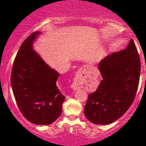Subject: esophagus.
Listing matches in <instances>:
<instances>
[{"label":"esophagus","mask_w":146,"mask_h":146,"mask_svg":"<svg viewBox=\"0 0 146 146\" xmlns=\"http://www.w3.org/2000/svg\"><path fill=\"white\" fill-rule=\"evenodd\" d=\"M71 88L74 90H78L81 88V82L79 78H75L74 81L71 85Z\"/></svg>","instance_id":"esophagus-1"}]
</instances>
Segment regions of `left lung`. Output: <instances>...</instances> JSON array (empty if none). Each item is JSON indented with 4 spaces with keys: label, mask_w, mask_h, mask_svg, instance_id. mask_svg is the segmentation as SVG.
<instances>
[{
    "label": "left lung",
    "mask_w": 146,
    "mask_h": 146,
    "mask_svg": "<svg viewBox=\"0 0 146 146\" xmlns=\"http://www.w3.org/2000/svg\"><path fill=\"white\" fill-rule=\"evenodd\" d=\"M99 69L102 80L94 93L88 95L84 113L94 124H109L128 110L138 88L141 62L133 40L125 49L102 60Z\"/></svg>",
    "instance_id": "1"
}]
</instances>
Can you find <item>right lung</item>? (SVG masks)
Segmentation results:
<instances>
[{
	"label": "right lung",
	"mask_w": 146,
	"mask_h": 146,
	"mask_svg": "<svg viewBox=\"0 0 146 146\" xmlns=\"http://www.w3.org/2000/svg\"><path fill=\"white\" fill-rule=\"evenodd\" d=\"M40 33H31L22 44L13 65L11 84L23 116L34 124L46 125L61 115L65 97L56 85L60 73L33 50V42Z\"/></svg>",
	"instance_id": "1"
}]
</instances>
